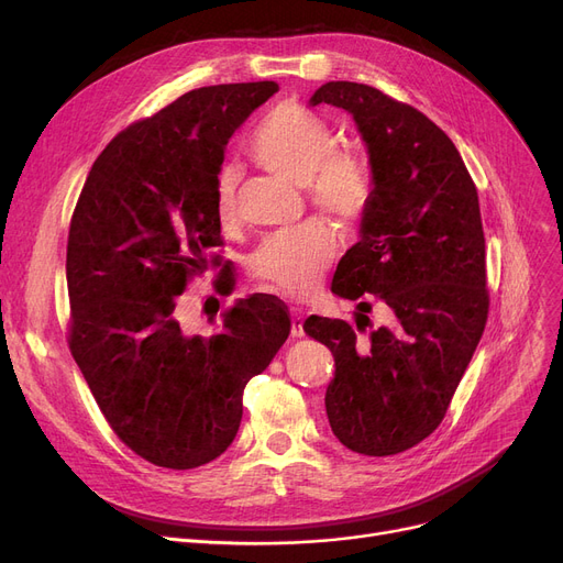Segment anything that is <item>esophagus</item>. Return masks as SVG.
Wrapping results in <instances>:
<instances>
[{
    "label": "esophagus",
    "instance_id": "1",
    "mask_svg": "<svg viewBox=\"0 0 563 563\" xmlns=\"http://www.w3.org/2000/svg\"><path fill=\"white\" fill-rule=\"evenodd\" d=\"M290 336H305L302 328V309L300 307H290Z\"/></svg>",
    "mask_w": 563,
    "mask_h": 563
}]
</instances>
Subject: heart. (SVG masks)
Segmentation results:
<instances>
[{
    "label": "heart",
    "mask_w": 563,
    "mask_h": 563,
    "mask_svg": "<svg viewBox=\"0 0 563 563\" xmlns=\"http://www.w3.org/2000/svg\"><path fill=\"white\" fill-rule=\"evenodd\" d=\"M332 128L296 102H282L267 112L250 140L261 165L307 185L316 208L339 220H353L371 192L368 165L353 151L334 148ZM238 172L222 167L212 190L216 218L224 229L238 224ZM332 231L320 220L267 235L250 258L252 275L284 296L313 292L334 258Z\"/></svg>",
    "instance_id": "obj_1"
}]
</instances>
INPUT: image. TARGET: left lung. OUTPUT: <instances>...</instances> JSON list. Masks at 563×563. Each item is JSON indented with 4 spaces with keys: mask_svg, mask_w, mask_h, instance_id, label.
<instances>
[{
    "mask_svg": "<svg viewBox=\"0 0 563 563\" xmlns=\"http://www.w3.org/2000/svg\"><path fill=\"white\" fill-rule=\"evenodd\" d=\"M320 102L353 114L373 169L362 238L339 261L332 290L360 298L366 320L368 296H378L394 325L366 339L339 318L309 316L302 328L334 357L325 410L339 442L394 456L442 423L486 328L478 195L459 148L412 104L357 82L323 85L311 96Z\"/></svg>",
    "mask_w": 563,
    "mask_h": 563,
    "instance_id": "8db88e82",
    "label": "left lung"
}]
</instances>
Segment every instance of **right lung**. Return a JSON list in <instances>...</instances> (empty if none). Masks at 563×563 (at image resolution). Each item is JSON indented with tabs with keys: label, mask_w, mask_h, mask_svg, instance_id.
<instances>
[{
	"label": "right lung",
	"mask_w": 563,
	"mask_h": 563,
	"mask_svg": "<svg viewBox=\"0 0 563 563\" xmlns=\"http://www.w3.org/2000/svg\"><path fill=\"white\" fill-rule=\"evenodd\" d=\"M277 82L201 87L130 123L102 148L75 203L68 247V347L117 438L144 461L192 470L216 461L243 419L245 385L290 332L286 305L254 292L210 334L174 316L208 271H233L212 190L224 146Z\"/></svg>",
	"instance_id": "1"
}]
</instances>
